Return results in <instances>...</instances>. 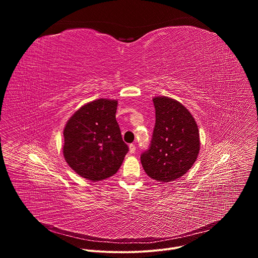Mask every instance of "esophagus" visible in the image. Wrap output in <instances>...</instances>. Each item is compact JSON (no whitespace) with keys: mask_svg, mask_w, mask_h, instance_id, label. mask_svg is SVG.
Instances as JSON below:
<instances>
[{"mask_svg":"<svg viewBox=\"0 0 258 258\" xmlns=\"http://www.w3.org/2000/svg\"><path fill=\"white\" fill-rule=\"evenodd\" d=\"M128 147H130V152L131 153H135L136 152V145L135 144H131Z\"/></svg>","mask_w":258,"mask_h":258,"instance_id":"esophagus-1","label":"esophagus"}]
</instances>
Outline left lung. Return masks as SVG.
Listing matches in <instances>:
<instances>
[{"instance_id": "left-lung-1", "label": "left lung", "mask_w": 258, "mask_h": 258, "mask_svg": "<svg viewBox=\"0 0 258 258\" xmlns=\"http://www.w3.org/2000/svg\"><path fill=\"white\" fill-rule=\"evenodd\" d=\"M155 126L149 148L141 155L144 170L158 181H171L195 163L200 138L189 110L168 97H155Z\"/></svg>"}]
</instances>
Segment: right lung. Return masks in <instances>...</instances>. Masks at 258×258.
Listing matches in <instances>:
<instances>
[{
    "label": "right lung",
    "instance_id": "1",
    "mask_svg": "<svg viewBox=\"0 0 258 258\" xmlns=\"http://www.w3.org/2000/svg\"><path fill=\"white\" fill-rule=\"evenodd\" d=\"M117 101L90 102L67 121L63 136V155L79 175L98 181L119 169L128 147L123 142L115 113Z\"/></svg>",
    "mask_w": 258,
    "mask_h": 258
}]
</instances>
